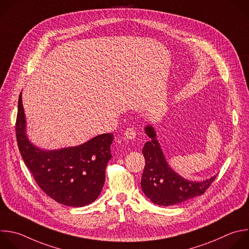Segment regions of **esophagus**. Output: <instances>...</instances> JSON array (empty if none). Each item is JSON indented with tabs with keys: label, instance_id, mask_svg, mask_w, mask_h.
<instances>
[{
	"label": "esophagus",
	"instance_id": "1",
	"mask_svg": "<svg viewBox=\"0 0 249 249\" xmlns=\"http://www.w3.org/2000/svg\"><path fill=\"white\" fill-rule=\"evenodd\" d=\"M124 135H125V138L126 139H128V140H134L135 138H136V131L133 129V128H127L126 129V131H125V133H124Z\"/></svg>",
	"mask_w": 249,
	"mask_h": 249
}]
</instances>
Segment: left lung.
Returning a JSON list of instances; mask_svg holds the SVG:
<instances>
[{
  "mask_svg": "<svg viewBox=\"0 0 249 249\" xmlns=\"http://www.w3.org/2000/svg\"><path fill=\"white\" fill-rule=\"evenodd\" d=\"M144 132L150 139L142 148L145 166L141 186L145 196L156 205L171 206L201 196L217 175L201 182L185 179L170 167L153 125H146Z\"/></svg>",
  "mask_w": 249,
  "mask_h": 249,
  "instance_id": "left-lung-1",
  "label": "left lung"
}]
</instances>
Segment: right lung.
Listing matches in <instances>:
<instances>
[{
    "instance_id": "obj_1",
    "label": "right lung",
    "mask_w": 249,
    "mask_h": 249,
    "mask_svg": "<svg viewBox=\"0 0 249 249\" xmlns=\"http://www.w3.org/2000/svg\"><path fill=\"white\" fill-rule=\"evenodd\" d=\"M16 132L24 163L45 194L58 203L73 207L89 205L98 198L106 182V167L112 157V133L96 136L75 146L41 148L28 138L22 93L18 99Z\"/></svg>"
}]
</instances>
